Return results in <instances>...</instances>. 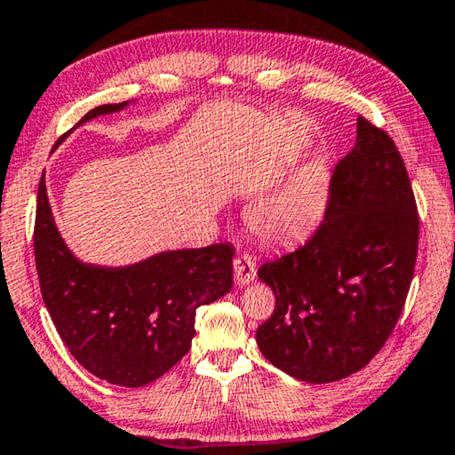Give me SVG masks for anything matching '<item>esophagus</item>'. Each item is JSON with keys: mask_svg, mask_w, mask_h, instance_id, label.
I'll return each instance as SVG.
<instances>
[{"mask_svg": "<svg viewBox=\"0 0 455 455\" xmlns=\"http://www.w3.org/2000/svg\"><path fill=\"white\" fill-rule=\"evenodd\" d=\"M234 275L237 284H248L256 278V260L250 254H240L234 260Z\"/></svg>", "mask_w": 455, "mask_h": 455, "instance_id": "1", "label": "esophagus"}]
</instances>
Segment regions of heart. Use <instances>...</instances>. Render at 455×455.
<instances>
[{"instance_id": "heart-1", "label": "heart", "mask_w": 455, "mask_h": 455, "mask_svg": "<svg viewBox=\"0 0 455 455\" xmlns=\"http://www.w3.org/2000/svg\"><path fill=\"white\" fill-rule=\"evenodd\" d=\"M330 197V172L311 163L292 172L289 180L251 207L250 223L270 242L303 235L319 221Z\"/></svg>"}]
</instances>
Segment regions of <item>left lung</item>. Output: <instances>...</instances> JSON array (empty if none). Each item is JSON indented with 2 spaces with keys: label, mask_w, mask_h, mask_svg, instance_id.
<instances>
[{
  "label": "left lung",
  "mask_w": 455,
  "mask_h": 455,
  "mask_svg": "<svg viewBox=\"0 0 455 455\" xmlns=\"http://www.w3.org/2000/svg\"><path fill=\"white\" fill-rule=\"evenodd\" d=\"M417 246L407 166L393 138L360 116L354 148L333 169L323 221L258 270L276 297L256 331L264 358L313 384L364 368L401 317Z\"/></svg>",
  "instance_id": "left-lung-1"
}]
</instances>
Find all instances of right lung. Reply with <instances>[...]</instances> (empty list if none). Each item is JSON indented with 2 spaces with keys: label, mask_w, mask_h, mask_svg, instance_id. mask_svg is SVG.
Instances as JSON below:
<instances>
[{
  "label": "right lung",
  "mask_w": 455,
  "mask_h": 455,
  "mask_svg": "<svg viewBox=\"0 0 455 455\" xmlns=\"http://www.w3.org/2000/svg\"><path fill=\"white\" fill-rule=\"evenodd\" d=\"M128 106L108 103L83 122ZM40 292L60 339L97 379L138 388L177 364L195 338V313L234 284V246L172 250L124 268L83 264L54 226L40 177L34 223Z\"/></svg>",
  "instance_id": "obj_1"
}]
</instances>
